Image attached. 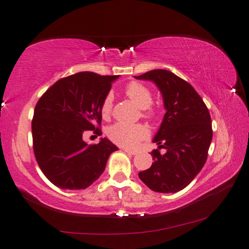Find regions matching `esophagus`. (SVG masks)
Listing matches in <instances>:
<instances>
[{
  "mask_svg": "<svg viewBox=\"0 0 249 249\" xmlns=\"http://www.w3.org/2000/svg\"><path fill=\"white\" fill-rule=\"evenodd\" d=\"M124 151L127 152L128 154H131V156H134V154H137L136 150H131V149H128V148H124Z\"/></svg>",
  "mask_w": 249,
  "mask_h": 249,
  "instance_id": "34e87169",
  "label": "esophagus"
}]
</instances>
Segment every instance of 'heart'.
I'll use <instances>...</instances> for the list:
<instances>
[{
    "label": "heart",
    "instance_id": "b5f03b06",
    "mask_svg": "<svg viewBox=\"0 0 249 249\" xmlns=\"http://www.w3.org/2000/svg\"><path fill=\"white\" fill-rule=\"evenodd\" d=\"M125 95L131 99L138 107L143 110L144 117H151L153 115V110L151 109L152 93L148 88L140 83H130L125 87ZM112 93H108L104 98L101 104L100 111L104 118H109L112 111ZM148 136V129L145 125L138 124H127L122 122H117L108 129V137L112 142L121 146H133L140 140L144 139Z\"/></svg>",
    "mask_w": 249,
    "mask_h": 249
}]
</instances>
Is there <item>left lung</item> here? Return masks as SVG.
Listing matches in <instances>:
<instances>
[{
  "mask_svg": "<svg viewBox=\"0 0 249 249\" xmlns=\"http://www.w3.org/2000/svg\"><path fill=\"white\" fill-rule=\"evenodd\" d=\"M134 78L153 81L166 110L153 142L167 152L161 155L158 149L153 150L154 162L139 172V178L154 192H178L193 181L206 162L213 138L209 109L187 81L165 69H153Z\"/></svg>",
  "mask_w": 249,
  "mask_h": 249,
  "instance_id": "1",
  "label": "left lung"
}]
</instances>
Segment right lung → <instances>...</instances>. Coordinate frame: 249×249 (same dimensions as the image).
Masks as SVG:
<instances>
[{
    "label": "right lung",
    "mask_w": 249,
    "mask_h": 249,
    "mask_svg": "<svg viewBox=\"0 0 249 249\" xmlns=\"http://www.w3.org/2000/svg\"><path fill=\"white\" fill-rule=\"evenodd\" d=\"M118 77L77 72L57 80L39 98L32 120L33 149L40 170L54 185L87 189L118 150L107 138L90 145L83 140L86 130L101 134V104Z\"/></svg>",
    "instance_id": "obj_1"
}]
</instances>
